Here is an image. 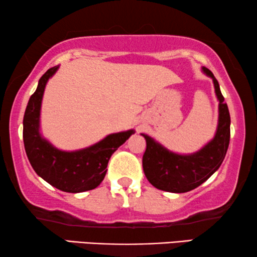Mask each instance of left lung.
Instances as JSON below:
<instances>
[{
    "mask_svg": "<svg viewBox=\"0 0 257 257\" xmlns=\"http://www.w3.org/2000/svg\"><path fill=\"white\" fill-rule=\"evenodd\" d=\"M202 71L213 79L219 100V120L214 138L198 152L178 154L142 133L146 140L143 157L144 173L147 180L161 191L186 193L199 187L219 170L226 157L230 139L229 111L213 72L207 68H202Z\"/></svg>",
    "mask_w": 257,
    "mask_h": 257,
    "instance_id": "8db88e82",
    "label": "left lung"
}]
</instances>
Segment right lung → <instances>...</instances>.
I'll return each mask as SVG.
<instances>
[{
  "instance_id": "right-lung-1",
  "label": "right lung",
  "mask_w": 257,
  "mask_h": 257,
  "mask_svg": "<svg viewBox=\"0 0 257 257\" xmlns=\"http://www.w3.org/2000/svg\"><path fill=\"white\" fill-rule=\"evenodd\" d=\"M59 66L49 69L38 80L37 89L28 101L23 118V142L34 171L54 187L68 193H80L96 188L104 180L112 154L136 131L112 133L93 145L77 151L56 149L40 132L43 93L49 78Z\"/></svg>"
}]
</instances>
